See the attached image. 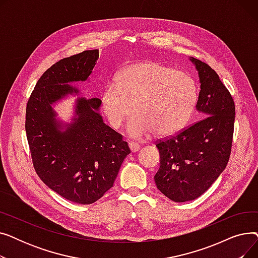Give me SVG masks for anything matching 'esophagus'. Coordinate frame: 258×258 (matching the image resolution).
Returning <instances> with one entry per match:
<instances>
[{
	"label": "esophagus",
	"instance_id": "34e87169",
	"mask_svg": "<svg viewBox=\"0 0 258 258\" xmlns=\"http://www.w3.org/2000/svg\"><path fill=\"white\" fill-rule=\"evenodd\" d=\"M128 146H130V148H131V151L133 152V153H135V152H138L139 150H140V144L139 143H137V142H130V144H128Z\"/></svg>",
	"mask_w": 258,
	"mask_h": 258
}]
</instances>
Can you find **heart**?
Segmentation results:
<instances>
[{"mask_svg":"<svg viewBox=\"0 0 258 258\" xmlns=\"http://www.w3.org/2000/svg\"><path fill=\"white\" fill-rule=\"evenodd\" d=\"M199 98L196 79L159 62L126 67L106 87L101 96L102 111L113 128L136 112L127 126L135 138L171 136L191 118Z\"/></svg>","mask_w":258,"mask_h":258,"instance_id":"b5f03b06","label":"heart"}]
</instances>
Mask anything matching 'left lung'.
<instances>
[{
	"instance_id": "left-lung-1",
	"label": "left lung",
	"mask_w": 258,
	"mask_h": 258,
	"mask_svg": "<svg viewBox=\"0 0 258 258\" xmlns=\"http://www.w3.org/2000/svg\"><path fill=\"white\" fill-rule=\"evenodd\" d=\"M190 60L201 83L197 110L204 118L156 142L160 153L157 188L178 203L199 198L219 178L231 154L234 131L231 94L209 64L194 57Z\"/></svg>"
}]
</instances>
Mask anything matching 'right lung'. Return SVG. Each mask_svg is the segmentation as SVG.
<instances>
[{"label": "right lung", "instance_id": "obj_1", "mask_svg": "<svg viewBox=\"0 0 258 258\" xmlns=\"http://www.w3.org/2000/svg\"><path fill=\"white\" fill-rule=\"evenodd\" d=\"M98 57L97 49L87 50L51 66L26 106L25 128L37 175L53 191L81 205L96 202L113 187L131 153L122 135L103 122L100 99L78 98L73 122L64 131L51 106L78 93L69 84L87 80Z\"/></svg>", "mask_w": 258, "mask_h": 258}]
</instances>
